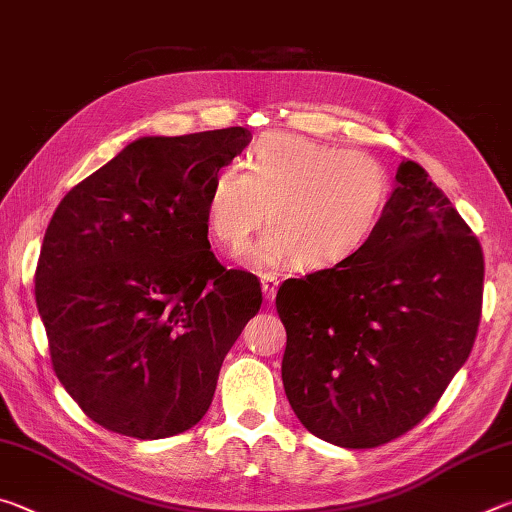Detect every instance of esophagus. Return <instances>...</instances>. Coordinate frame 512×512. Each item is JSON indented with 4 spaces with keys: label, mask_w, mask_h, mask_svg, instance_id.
<instances>
[{
    "label": "esophagus",
    "mask_w": 512,
    "mask_h": 512,
    "mask_svg": "<svg viewBox=\"0 0 512 512\" xmlns=\"http://www.w3.org/2000/svg\"><path fill=\"white\" fill-rule=\"evenodd\" d=\"M277 284H280V277H277L275 273H264L262 275V291H264V298L266 300H273L275 298Z\"/></svg>",
    "instance_id": "34e87169"
}]
</instances>
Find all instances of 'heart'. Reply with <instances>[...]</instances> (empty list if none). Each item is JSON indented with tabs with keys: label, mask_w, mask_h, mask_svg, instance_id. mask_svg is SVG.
<instances>
[{
	"label": "heart",
	"mask_w": 512,
	"mask_h": 512,
	"mask_svg": "<svg viewBox=\"0 0 512 512\" xmlns=\"http://www.w3.org/2000/svg\"><path fill=\"white\" fill-rule=\"evenodd\" d=\"M207 183L205 221L223 248L239 253L271 230L257 255L302 271L343 266L366 250L393 198L391 171L377 155L293 133H268L244 162Z\"/></svg>",
	"instance_id": "b5f03b06"
}]
</instances>
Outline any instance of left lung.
<instances>
[{"instance_id":"1","label":"left lung","mask_w":512,"mask_h":512,"mask_svg":"<svg viewBox=\"0 0 512 512\" xmlns=\"http://www.w3.org/2000/svg\"><path fill=\"white\" fill-rule=\"evenodd\" d=\"M395 180L366 250L289 277L275 298L291 409L314 436L348 449L391 443L427 418L481 320L479 239L418 162H402Z\"/></svg>"}]
</instances>
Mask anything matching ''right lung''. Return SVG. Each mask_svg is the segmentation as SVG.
Masks as SVG:
<instances>
[{
  "mask_svg": "<svg viewBox=\"0 0 512 512\" xmlns=\"http://www.w3.org/2000/svg\"><path fill=\"white\" fill-rule=\"evenodd\" d=\"M248 144L241 126L140 137L51 216L36 268L51 366L108 431L158 440L192 429L262 307L259 280L219 264L205 221L212 173Z\"/></svg>",
  "mask_w": 512,
  "mask_h": 512,
  "instance_id": "obj_1",
  "label": "right lung"
}]
</instances>
